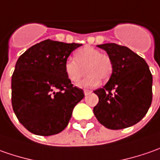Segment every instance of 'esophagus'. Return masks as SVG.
<instances>
[{
	"mask_svg": "<svg viewBox=\"0 0 160 160\" xmlns=\"http://www.w3.org/2000/svg\"><path fill=\"white\" fill-rule=\"evenodd\" d=\"M91 93L90 90H87V89H85L84 90V94H85V96H88V95H89Z\"/></svg>",
	"mask_w": 160,
	"mask_h": 160,
	"instance_id": "1",
	"label": "esophagus"
}]
</instances>
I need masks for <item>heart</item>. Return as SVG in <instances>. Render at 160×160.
Listing matches in <instances>:
<instances>
[{"instance_id":"b5f03b06","label":"heart","mask_w":160,"mask_h":160,"mask_svg":"<svg viewBox=\"0 0 160 160\" xmlns=\"http://www.w3.org/2000/svg\"><path fill=\"white\" fill-rule=\"evenodd\" d=\"M88 76L80 83L81 87H93L97 85L100 80H107L112 73V62L111 58L100 53L92 47L86 46L74 53V60L69 59L64 65L65 73L73 83H78L85 75Z\"/></svg>"}]
</instances>
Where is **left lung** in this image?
I'll return each instance as SVG.
<instances>
[{"label": "left lung", "instance_id": "left-lung-1", "mask_svg": "<svg viewBox=\"0 0 160 160\" xmlns=\"http://www.w3.org/2000/svg\"><path fill=\"white\" fill-rule=\"evenodd\" d=\"M112 62V73L102 88L94 91L97 120L109 129H123L143 118L152 104V75L145 60L130 48L115 43L97 45Z\"/></svg>", "mask_w": 160, "mask_h": 160}]
</instances>
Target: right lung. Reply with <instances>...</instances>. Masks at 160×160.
<instances>
[{
  "instance_id": "obj_1",
  "label": "right lung",
  "mask_w": 160,
  "mask_h": 160,
  "mask_svg": "<svg viewBox=\"0 0 160 160\" xmlns=\"http://www.w3.org/2000/svg\"><path fill=\"white\" fill-rule=\"evenodd\" d=\"M80 46L46 40L18 59L11 79V102L18 119L31 133L43 136L60 133L83 99V90L73 87L64 70L70 54Z\"/></svg>"
}]
</instances>
